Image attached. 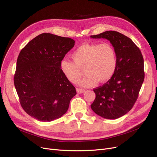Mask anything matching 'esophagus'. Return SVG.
<instances>
[{"mask_svg":"<svg viewBox=\"0 0 157 157\" xmlns=\"http://www.w3.org/2000/svg\"><path fill=\"white\" fill-rule=\"evenodd\" d=\"M77 90V92L78 93V94H82V93H84V92H85V90L84 89H82V88H77L76 89Z\"/></svg>","mask_w":157,"mask_h":157,"instance_id":"obj_1","label":"esophagus"}]
</instances>
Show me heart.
<instances>
[{
    "label": "heart",
    "instance_id": "obj_1",
    "mask_svg": "<svg viewBox=\"0 0 157 157\" xmlns=\"http://www.w3.org/2000/svg\"><path fill=\"white\" fill-rule=\"evenodd\" d=\"M73 61L63 59L60 69L71 82L77 83L82 75L84 69L86 75L79 82L82 86H91L99 82H105L115 73L117 57L114 47L107 42L84 43L73 53Z\"/></svg>",
    "mask_w": 157,
    "mask_h": 157
}]
</instances>
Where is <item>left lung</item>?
Returning <instances> with one entry per match:
<instances>
[{
  "mask_svg": "<svg viewBox=\"0 0 157 157\" xmlns=\"http://www.w3.org/2000/svg\"><path fill=\"white\" fill-rule=\"evenodd\" d=\"M90 37L110 41L117 57L113 77L94 89L96 99L91 108L103 118L117 119L131 110L138 97L145 77L143 56L130 38L118 32L107 31Z\"/></svg>",
  "mask_w": 157,
  "mask_h": 157,
  "instance_id": "left-lung-1",
  "label": "left lung"
}]
</instances>
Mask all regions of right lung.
<instances>
[{"label":"right lung","mask_w":157,"mask_h":157,"mask_svg":"<svg viewBox=\"0 0 157 157\" xmlns=\"http://www.w3.org/2000/svg\"><path fill=\"white\" fill-rule=\"evenodd\" d=\"M75 40L51 33L34 38L18 56L14 86L22 108L42 122H50L67 112L75 88L60 69V62Z\"/></svg>","instance_id":"right-lung-1"}]
</instances>
